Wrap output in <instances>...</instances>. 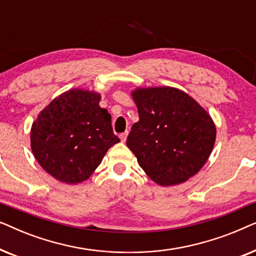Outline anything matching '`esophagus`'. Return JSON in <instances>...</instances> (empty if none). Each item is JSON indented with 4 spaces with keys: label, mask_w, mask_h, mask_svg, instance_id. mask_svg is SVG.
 Returning <instances> with one entry per match:
<instances>
[{
    "label": "esophagus",
    "mask_w": 256,
    "mask_h": 256,
    "mask_svg": "<svg viewBox=\"0 0 256 256\" xmlns=\"http://www.w3.org/2000/svg\"><path fill=\"white\" fill-rule=\"evenodd\" d=\"M127 136H128V132H122V134L120 135V138H121V141H122V142H126V140H127Z\"/></svg>",
    "instance_id": "esophagus-1"
}]
</instances>
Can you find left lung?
<instances>
[{"mask_svg":"<svg viewBox=\"0 0 256 256\" xmlns=\"http://www.w3.org/2000/svg\"><path fill=\"white\" fill-rule=\"evenodd\" d=\"M132 98L140 120L132 124L127 146L140 166L163 186L194 176L216 142V126L208 112L172 87L138 88Z\"/></svg>","mask_w":256,"mask_h":256,"instance_id":"left-lung-1","label":"left lung"}]
</instances>
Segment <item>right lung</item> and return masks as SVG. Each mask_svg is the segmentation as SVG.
Segmentation results:
<instances>
[{
    "mask_svg": "<svg viewBox=\"0 0 256 256\" xmlns=\"http://www.w3.org/2000/svg\"><path fill=\"white\" fill-rule=\"evenodd\" d=\"M100 94L72 90L52 100L31 128V149L40 166L66 184L86 180L107 150L120 142Z\"/></svg>",
    "mask_w": 256,
    "mask_h": 256,
    "instance_id": "obj_1",
    "label": "right lung"
}]
</instances>
